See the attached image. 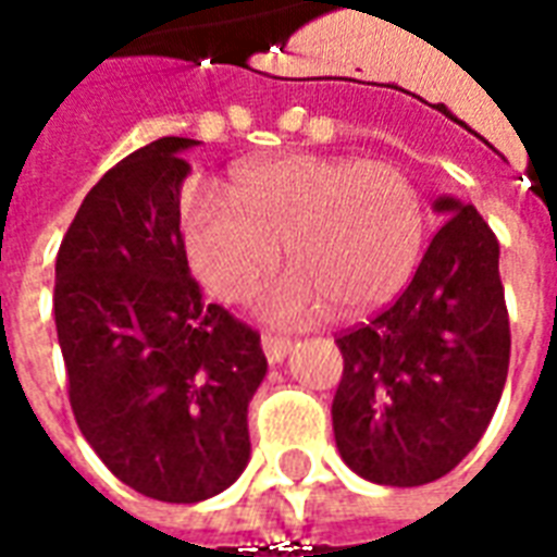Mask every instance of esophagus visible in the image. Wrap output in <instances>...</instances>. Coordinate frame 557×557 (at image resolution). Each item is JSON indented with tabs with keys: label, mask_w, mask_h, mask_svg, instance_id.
I'll list each match as a JSON object with an SVG mask.
<instances>
[{
	"label": "esophagus",
	"mask_w": 557,
	"mask_h": 557,
	"mask_svg": "<svg viewBox=\"0 0 557 557\" xmlns=\"http://www.w3.org/2000/svg\"><path fill=\"white\" fill-rule=\"evenodd\" d=\"M262 351H265L268 363H283L286 361V355L292 351V339L271 337V334H265V337H262Z\"/></svg>",
	"instance_id": "esophagus-1"
}]
</instances>
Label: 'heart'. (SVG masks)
Wrapping results in <instances>:
<instances>
[{
  "label": "heart",
  "instance_id": "1",
  "mask_svg": "<svg viewBox=\"0 0 557 557\" xmlns=\"http://www.w3.org/2000/svg\"><path fill=\"white\" fill-rule=\"evenodd\" d=\"M230 199H184V253L220 301H247L280 262L292 268L259 298L271 325L313 322L334 304L358 315L397 295L418 265L426 211L409 172L387 160L286 158L235 172Z\"/></svg>",
  "mask_w": 557,
  "mask_h": 557
}]
</instances>
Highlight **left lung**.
I'll return each mask as SVG.
<instances>
[{
    "mask_svg": "<svg viewBox=\"0 0 557 557\" xmlns=\"http://www.w3.org/2000/svg\"><path fill=\"white\" fill-rule=\"evenodd\" d=\"M444 226L387 307L337 339L331 406L343 462L370 483L423 486L466 459L490 426L510 363L498 242L478 208L438 196Z\"/></svg>",
    "mask_w": 557,
    "mask_h": 557,
    "instance_id": "1",
    "label": "left lung"
}]
</instances>
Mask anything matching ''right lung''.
Returning a JSON list of instances; mask_svg holds the SVG:
<instances>
[{"instance_id":"right-lung-1","label":"right lung","mask_w":557,"mask_h":557,"mask_svg":"<svg viewBox=\"0 0 557 557\" xmlns=\"http://www.w3.org/2000/svg\"><path fill=\"white\" fill-rule=\"evenodd\" d=\"M163 137L91 187L55 256L53 313L71 409L103 466L170 504L230 490L250 462L259 334L206 304L182 242V154Z\"/></svg>"}]
</instances>
